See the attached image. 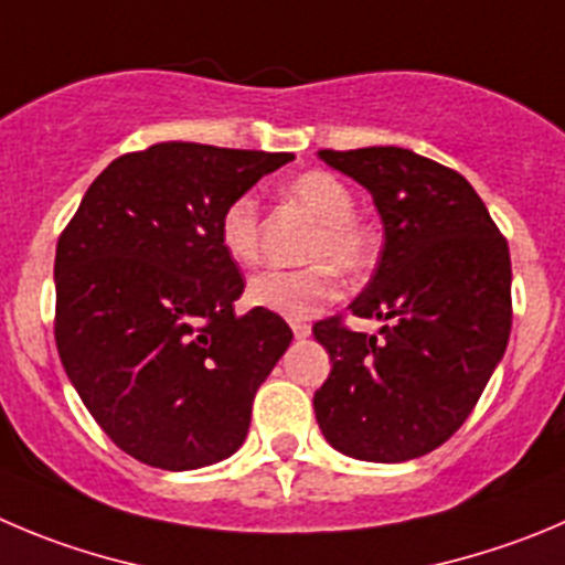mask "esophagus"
I'll return each mask as SVG.
<instances>
[{
    "instance_id": "1",
    "label": "esophagus",
    "mask_w": 565,
    "mask_h": 565,
    "mask_svg": "<svg viewBox=\"0 0 565 565\" xmlns=\"http://www.w3.org/2000/svg\"><path fill=\"white\" fill-rule=\"evenodd\" d=\"M292 334L298 337V340H307V337L312 334V326H309V323H300V320H295V323H292Z\"/></svg>"
}]
</instances>
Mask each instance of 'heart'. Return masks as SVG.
<instances>
[{
  "mask_svg": "<svg viewBox=\"0 0 565 565\" xmlns=\"http://www.w3.org/2000/svg\"><path fill=\"white\" fill-rule=\"evenodd\" d=\"M284 200L315 220V231L303 245L312 262L298 270H265L247 284V300L289 320L315 318L340 295V276H362L379 258V234L354 211L351 186L329 170H307L289 178ZM220 245L236 265H256L262 256V217L258 200L242 192L225 203L220 214Z\"/></svg>",
  "mask_w": 565,
  "mask_h": 565,
  "instance_id": "b5f03b06",
  "label": "heart"
}]
</instances>
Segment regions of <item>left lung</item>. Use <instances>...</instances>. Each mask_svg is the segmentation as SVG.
Wrapping results in <instances>:
<instances>
[{"label": "left lung", "mask_w": 565, "mask_h": 565, "mask_svg": "<svg viewBox=\"0 0 565 565\" xmlns=\"http://www.w3.org/2000/svg\"><path fill=\"white\" fill-rule=\"evenodd\" d=\"M373 194L384 245L356 318L318 320L331 373L315 393L326 440L356 460L404 462L449 440L504 356L513 326L508 239L460 172L404 147L320 150Z\"/></svg>", "instance_id": "left-lung-1"}]
</instances>
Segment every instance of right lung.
I'll return each mask as SVG.
<instances>
[{"mask_svg": "<svg viewBox=\"0 0 565 565\" xmlns=\"http://www.w3.org/2000/svg\"><path fill=\"white\" fill-rule=\"evenodd\" d=\"M292 152L161 141L110 161L57 239L55 342L99 429L139 462L189 471L245 443L258 384L292 342L245 278L220 214Z\"/></svg>", "mask_w": 565, "mask_h": 565, "instance_id": "1", "label": "right lung"}]
</instances>
